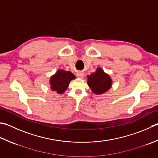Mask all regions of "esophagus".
Returning a JSON list of instances; mask_svg holds the SVG:
<instances>
[{"instance_id": "1", "label": "esophagus", "mask_w": 158, "mask_h": 158, "mask_svg": "<svg viewBox=\"0 0 158 158\" xmlns=\"http://www.w3.org/2000/svg\"><path fill=\"white\" fill-rule=\"evenodd\" d=\"M77 77L79 79H83V77H84V74H83L81 72H79V73H77Z\"/></svg>"}]
</instances>
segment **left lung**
Wrapping results in <instances>:
<instances>
[{
    "instance_id": "1",
    "label": "left lung",
    "mask_w": 158,
    "mask_h": 158,
    "mask_svg": "<svg viewBox=\"0 0 158 158\" xmlns=\"http://www.w3.org/2000/svg\"><path fill=\"white\" fill-rule=\"evenodd\" d=\"M87 83L92 93L100 95L106 93L112 86V79L101 68L98 67L94 73L88 75Z\"/></svg>"
}]
</instances>
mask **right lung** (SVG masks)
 <instances>
[{"mask_svg":"<svg viewBox=\"0 0 158 158\" xmlns=\"http://www.w3.org/2000/svg\"><path fill=\"white\" fill-rule=\"evenodd\" d=\"M75 78V75H73L70 71L59 69L54 75L51 77L49 80L50 88L52 91L56 92L59 94H63L69 87L71 80Z\"/></svg>","mask_w":158,"mask_h":158,"instance_id":"1","label":"right lung"}]
</instances>
